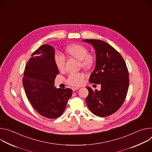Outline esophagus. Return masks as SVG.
Listing matches in <instances>:
<instances>
[{"instance_id":"34e87169","label":"esophagus","mask_w":152,"mask_h":152,"mask_svg":"<svg viewBox=\"0 0 152 152\" xmlns=\"http://www.w3.org/2000/svg\"><path fill=\"white\" fill-rule=\"evenodd\" d=\"M78 89H79V88H75V87H73V88H72V90H73V92H75L76 90H78Z\"/></svg>"}]
</instances>
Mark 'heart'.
<instances>
[{"instance_id":"b5f03b06","label":"heart","mask_w":152,"mask_h":152,"mask_svg":"<svg viewBox=\"0 0 152 152\" xmlns=\"http://www.w3.org/2000/svg\"><path fill=\"white\" fill-rule=\"evenodd\" d=\"M66 53L72 57L79 61L80 66L84 69L91 68L94 63V56L88 53V49L85 46L73 44L69 46L66 49ZM54 62L57 69L64 71L65 69V61L64 58L59 54H56L54 57ZM84 79V75L81 73L70 74L67 80V83L74 86H79L82 84Z\"/></svg>"}]
</instances>
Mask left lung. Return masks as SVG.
Instances as JSON below:
<instances>
[{
  "label": "left lung",
  "instance_id": "obj_1",
  "mask_svg": "<svg viewBox=\"0 0 152 152\" xmlns=\"http://www.w3.org/2000/svg\"><path fill=\"white\" fill-rule=\"evenodd\" d=\"M83 41L93 46L96 50V63L89 82L101 85V90L93 91L89 86L86 103L96 115L109 116L123 104L128 90L129 72L124 59L107 43L94 39Z\"/></svg>",
  "mask_w": 152,
  "mask_h": 152
}]
</instances>
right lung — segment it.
<instances>
[{
  "label": "right lung",
  "mask_w": 152,
  "mask_h": 152,
  "mask_svg": "<svg viewBox=\"0 0 152 152\" xmlns=\"http://www.w3.org/2000/svg\"><path fill=\"white\" fill-rule=\"evenodd\" d=\"M31 56L23 77L28 99L42 116L50 119L58 118L65 111L72 90L55 88V79L59 70L54 62L55 50L52 46L42 45Z\"/></svg>",
  "instance_id": "add662e5"
}]
</instances>
